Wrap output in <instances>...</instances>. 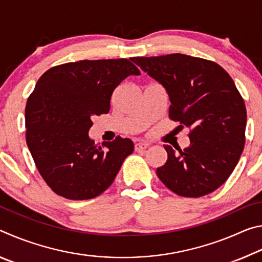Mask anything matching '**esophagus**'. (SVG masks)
Masks as SVG:
<instances>
[{"instance_id":"1","label":"esophagus","mask_w":262,"mask_h":262,"mask_svg":"<svg viewBox=\"0 0 262 262\" xmlns=\"http://www.w3.org/2000/svg\"><path fill=\"white\" fill-rule=\"evenodd\" d=\"M149 147V144L147 142H137L135 143V150L136 151H141V150H144Z\"/></svg>"}]
</instances>
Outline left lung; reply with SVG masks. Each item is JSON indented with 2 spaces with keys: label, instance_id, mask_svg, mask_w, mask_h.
Here are the masks:
<instances>
[{
  "label": "left lung",
  "instance_id": "8db88e82",
  "mask_svg": "<svg viewBox=\"0 0 262 262\" xmlns=\"http://www.w3.org/2000/svg\"><path fill=\"white\" fill-rule=\"evenodd\" d=\"M133 61L165 89L168 117L190 128L189 147L164 145L167 161L156 173L172 192L199 198L232 173L245 144L246 107L230 75L215 62L180 53Z\"/></svg>",
  "mask_w": 262,
  "mask_h": 262
}]
</instances>
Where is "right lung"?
<instances>
[{
	"mask_svg": "<svg viewBox=\"0 0 262 262\" xmlns=\"http://www.w3.org/2000/svg\"><path fill=\"white\" fill-rule=\"evenodd\" d=\"M140 74L127 59L82 60L53 67L38 79L25 107L26 143L53 192L89 200L113 183L134 143L118 136L96 144L89 137L91 118L108 113L114 89Z\"/></svg>",
	"mask_w": 262,
	"mask_h": 262,
	"instance_id": "1",
	"label": "right lung"
}]
</instances>
